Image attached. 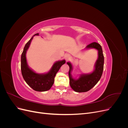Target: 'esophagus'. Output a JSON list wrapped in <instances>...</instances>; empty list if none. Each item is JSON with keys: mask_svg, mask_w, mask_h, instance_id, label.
Returning <instances> with one entry per match:
<instances>
[{"mask_svg": "<svg viewBox=\"0 0 128 128\" xmlns=\"http://www.w3.org/2000/svg\"><path fill=\"white\" fill-rule=\"evenodd\" d=\"M64 58H65V59L66 60H68L69 59H70V55L68 54H66L64 56Z\"/></svg>", "mask_w": 128, "mask_h": 128, "instance_id": "1", "label": "esophagus"}]
</instances>
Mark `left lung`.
<instances>
[{
  "mask_svg": "<svg viewBox=\"0 0 128 128\" xmlns=\"http://www.w3.org/2000/svg\"><path fill=\"white\" fill-rule=\"evenodd\" d=\"M95 48L98 51V58L94 65L95 69L92 72L88 74H82L78 79H74L71 74L72 69V64L69 62L67 63L69 67V77L70 86L72 90L77 92H85L91 90L98 82L102 74L104 56L102 46L97 42H94L86 46V48Z\"/></svg>",
  "mask_w": 128,
  "mask_h": 128,
  "instance_id": "obj_1",
  "label": "left lung"
}]
</instances>
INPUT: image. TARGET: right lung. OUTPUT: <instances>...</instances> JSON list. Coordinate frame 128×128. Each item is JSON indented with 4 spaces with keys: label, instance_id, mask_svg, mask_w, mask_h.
Wrapping results in <instances>:
<instances>
[{
    "label": "right lung",
    "instance_id": "obj_1",
    "mask_svg": "<svg viewBox=\"0 0 128 128\" xmlns=\"http://www.w3.org/2000/svg\"><path fill=\"white\" fill-rule=\"evenodd\" d=\"M39 35L36 34L26 42L21 58V69L23 77L29 86L36 91L43 92L50 90L54 81L56 74L59 71L62 65L66 63L65 60L56 61L53 64L50 70L46 74H37L31 69L28 64L26 59V52L29 48L33 37Z\"/></svg>",
    "mask_w": 128,
    "mask_h": 128
}]
</instances>
